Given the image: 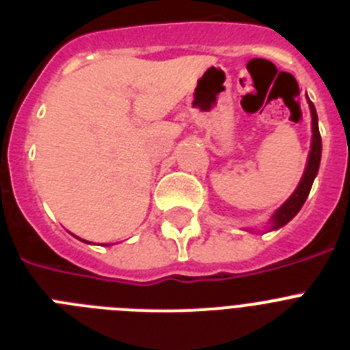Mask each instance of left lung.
Segmentation results:
<instances>
[{"label": "left lung", "instance_id": "obj_1", "mask_svg": "<svg viewBox=\"0 0 350 350\" xmlns=\"http://www.w3.org/2000/svg\"><path fill=\"white\" fill-rule=\"evenodd\" d=\"M308 107H310V113H312V147H310V154H308V163L307 168H305V173H303L301 180H299L298 187L291 198L280 206L277 212L271 215L270 222H271V230H279L282 226H286L291 219L295 217L296 213L301 210L303 203L308 198V193L312 189V184H314V178L319 172V165H321V150H323V142H321V133H319V126H317V112H315V107L310 100H308Z\"/></svg>", "mask_w": 350, "mask_h": 350}]
</instances>
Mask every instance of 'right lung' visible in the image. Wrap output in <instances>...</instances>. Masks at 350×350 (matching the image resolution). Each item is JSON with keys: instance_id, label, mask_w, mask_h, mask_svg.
I'll use <instances>...</instances> for the list:
<instances>
[{"instance_id": "add662e5", "label": "right lung", "mask_w": 350, "mask_h": 350, "mask_svg": "<svg viewBox=\"0 0 350 350\" xmlns=\"http://www.w3.org/2000/svg\"><path fill=\"white\" fill-rule=\"evenodd\" d=\"M83 242H85V240H83Z\"/></svg>"}]
</instances>
